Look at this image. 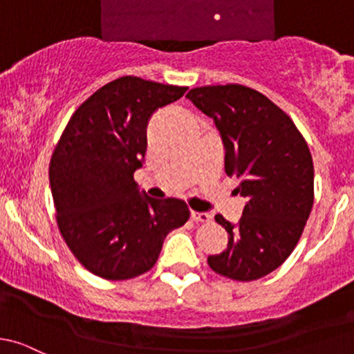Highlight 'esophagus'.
Returning <instances> with one entry per match:
<instances>
[{
  "label": "esophagus",
  "mask_w": 354,
  "mask_h": 354,
  "mask_svg": "<svg viewBox=\"0 0 354 354\" xmlns=\"http://www.w3.org/2000/svg\"><path fill=\"white\" fill-rule=\"evenodd\" d=\"M191 218L194 221H201V223H207L211 221V214L209 213H199V211H191Z\"/></svg>",
  "instance_id": "1"
}]
</instances>
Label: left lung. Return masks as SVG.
<instances>
[{"instance_id":"8db88e82","label":"left lung","mask_w":354,"mask_h":354,"mask_svg":"<svg viewBox=\"0 0 354 354\" xmlns=\"http://www.w3.org/2000/svg\"><path fill=\"white\" fill-rule=\"evenodd\" d=\"M214 121L225 147V172L247 199L239 223L214 220L228 232L223 252L207 257L218 274L254 281L293 252L313 206L310 150L293 121L268 97L243 85L192 88L185 95Z\"/></svg>"}]
</instances>
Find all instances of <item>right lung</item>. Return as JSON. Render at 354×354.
Listing matches in <instances>:
<instances>
[{
    "mask_svg": "<svg viewBox=\"0 0 354 354\" xmlns=\"http://www.w3.org/2000/svg\"><path fill=\"white\" fill-rule=\"evenodd\" d=\"M187 86L122 76L98 88L69 119L49 165L57 227L83 268L121 281L150 271L170 232L189 220L180 199L141 194L151 114Z\"/></svg>",
    "mask_w": 354,
    "mask_h": 354,
    "instance_id": "right-lung-1",
    "label": "right lung"
}]
</instances>
